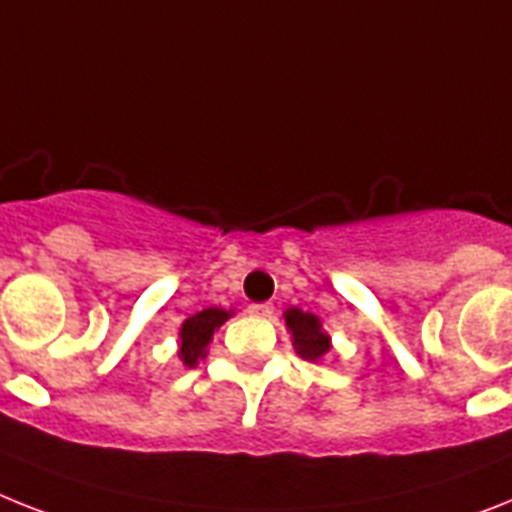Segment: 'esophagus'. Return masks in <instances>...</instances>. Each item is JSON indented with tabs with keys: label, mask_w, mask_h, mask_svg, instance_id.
Wrapping results in <instances>:
<instances>
[{
	"label": "esophagus",
	"mask_w": 512,
	"mask_h": 512,
	"mask_svg": "<svg viewBox=\"0 0 512 512\" xmlns=\"http://www.w3.org/2000/svg\"><path fill=\"white\" fill-rule=\"evenodd\" d=\"M248 314L256 316V319H269V316H272V306H269V303H251V306H248Z\"/></svg>",
	"instance_id": "1"
}]
</instances>
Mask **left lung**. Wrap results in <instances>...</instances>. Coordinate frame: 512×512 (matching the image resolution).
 I'll list each match as a JSON object with an SVG mask.
<instances>
[{"label": "left lung", "mask_w": 512, "mask_h": 512, "mask_svg": "<svg viewBox=\"0 0 512 512\" xmlns=\"http://www.w3.org/2000/svg\"><path fill=\"white\" fill-rule=\"evenodd\" d=\"M282 319H285V329L290 332V340H293L295 353L311 363L324 361V356L332 348V337L324 329L322 319L311 311H303L298 306H290L282 311Z\"/></svg>", "instance_id": "left-lung-1"}]
</instances>
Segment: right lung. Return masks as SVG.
I'll return each mask as SVG.
<instances>
[{
    "label": "right lung",
    "instance_id": "obj_1",
    "mask_svg": "<svg viewBox=\"0 0 512 512\" xmlns=\"http://www.w3.org/2000/svg\"><path fill=\"white\" fill-rule=\"evenodd\" d=\"M235 316V308H219L209 306L198 314L188 316L183 324H180V332H177V358L188 369H196L198 361L206 358L209 353V345L214 340V332H217L222 324Z\"/></svg>",
    "mask_w": 512,
    "mask_h": 512
}]
</instances>
